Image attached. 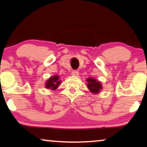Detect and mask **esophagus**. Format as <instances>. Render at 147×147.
I'll use <instances>...</instances> for the list:
<instances>
[{"label": "esophagus", "instance_id": "obj_1", "mask_svg": "<svg viewBox=\"0 0 147 147\" xmlns=\"http://www.w3.org/2000/svg\"><path fill=\"white\" fill-rule=\"evenodd\" d=\"M71 74L73 76H78L79 75V71L78 70H73L71 71Z\"/></svg>", "mask_w": 147, "mask_h": 147}]
</instances>
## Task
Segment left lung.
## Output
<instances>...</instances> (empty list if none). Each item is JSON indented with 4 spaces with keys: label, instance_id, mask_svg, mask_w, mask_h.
<instances>
[{
    "label": "left lung",
    "instance_id": "8db88e82",
    "mask_svg": "<svg viewBox=\"0 0 147 147\" xmlns=\"http://www.w3.org/2000/svg\"><path fill=\"white\" fill-rule=\"evenodd\" d=\"M87 81L89 82L87 86L89 87L90 91L93 93H98L100 89H102V85L96 80L92 78H88Z\"/></svg>",
    "mask_w": 147,
    "mask_h": 147
}]
</instances>
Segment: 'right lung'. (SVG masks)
Instances as JSON below:
<instances>
[{
  "label": "right lung",
  "instance_id": "obj_1",
  "mask_svg": "<svg viewBox=\"0 0 147 147\" xmlns=\"http://www.w3.org/2000/svg\"><path fill=\"white\" fill-rule=\"evenodd\" d=\"M60 81L59 80V77L55 76L49 79L46 83V87L47 89H51L52 90H55L60 85Z\"/></svg>",
  "mask_w": 147,
  "mask_h": 147
}]
</instances>
